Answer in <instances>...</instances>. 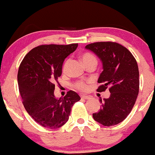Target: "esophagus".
<instances>
[{
	"mask_svg": "<svg viewBox=\"0 0 155 155\" xmlns=\"http://www.w3.org/2000/svg\"><path fill=\"white\" fill-rule=\"evenodd\" d=\"M81 99H85V100H87V99L90 98V97H89V96H87V95H81Z\"/></svg>",
	"mask_w": 155,
	"mask_h": 155,
	"instance_id": "34e87169",
	"label": "esophagus"
}]
</instances>
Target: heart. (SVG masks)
<instances>
[{
  "label": "heart",
  "mask_w": 155,
  "mask_h": 155,
  "mask_svg": "<svg viewBox=\"0 0 155 155\" xmlns=\"http://www.w3.org/2000/svg\"><path fill=\"white\" fill-rule=\"evenodd\" d=\"M96 60V58L93 54H90V53L86 52V53H84V54H83L82 56H81V60H82L84 64L87 63V62L90 61V60ZM68 63H69V60H67L63 65V71H65V69H66ZM75 87L76 89H78L79 90L84 91V90H85L87 89V84L84 81H80L75 84Z\"/></svg>",
  "instance_id": "obj_1"
}]
</instances>
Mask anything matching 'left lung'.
<instances>
[{
    "instance_id": "1",
    "label": "left lung",
    "mask_w": 155,
    "mask_h": 155,
    "mask_svg": "<svg viewBox=\"0 0 155 155\" xmlns=\"http://www.w3.org/2000/svg\"><path fill=\"white\" fill-rule=\"evenodd\" d=\"M93 51L103 63L97 91L109 90L110 97L100 99L98 112L92 114L96 122L104 126L122 122L130 113L139 91L138 64L127 48L116 42H95L85 47Z\"/></svg>"
}]
</instances>
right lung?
Here are the masks:
<instances>
[{"label": "right lung", "mask_w": 155, "mask_h": 155, "mask_svg": "<svg viewBox=\"0 0 155 155\" xmlns=\"http://www.w3.org/2000/svg\"><path fill=\"white\" fill-rule=\"evenodd\" d=\"M78 44L41 45L25 55L19 65L17 80L22 104L29 115L46 128L57 129L68 120L73 105L81 97L70 90L56 98L54 83L62 74L64 60Z\"/></svg>", "instance_id": "1"}]
</instances>
